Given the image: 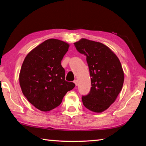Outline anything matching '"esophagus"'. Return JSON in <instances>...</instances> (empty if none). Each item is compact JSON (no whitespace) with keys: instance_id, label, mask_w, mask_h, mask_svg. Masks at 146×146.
<instances>
[{"instance_id":"obj_1","label":"esophagus","mask_w":146,"mask_h":146,"mask_svg":"<svg viewBox=\"0 0 146 146\" xmlns=\"http://www.w3.org/2000/svg\"><path fill=\"white\" fill-rule=\"evenodd\" d=\"M73 82L75 83V84L76 86H78V80H75L73 81Z\"/></svg>"}]
</instances>
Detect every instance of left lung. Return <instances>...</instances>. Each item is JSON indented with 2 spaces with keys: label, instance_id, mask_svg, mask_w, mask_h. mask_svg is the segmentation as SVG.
<instances>
[{
  "label": "left lung",
  "instance_id": "left-lung-1",
  "mask_svg": "<svg viewBox=\"0 0 146 146\" xmlns=\"http://www.w3.org/2000/svg\"><path fill=\"white\" fill-rule=\"evenodd\" d=\"M74 44L79 53L86 56L91 76V90L82 96L83 104L91 111L102 112L122 90L124 74L120 62L111 49L100 42L82 38Z\"/></svg>",
  "mask_w": 146,
  "mask_h": 146
}]
</instances>
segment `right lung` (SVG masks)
Listing matches in <instances>:
<instances>
[{
  "mask_svg": "<svg viewBox=\"0 0 146 146\" xmlns=\"http://www.w3.org/2000/svg\"><path fill=\"white\" fill-rule=\"evenodd\" d=\"M70 45L50 38L31 50L22 65L19 82L25 97L36 109L49 111L60 104L68 91L75 88L65 80L61 60Z\"/></svg>",
  "mask_w": 146,
  "mask_h": 146,
  "instance_id": "obj_1",
  "label": "right lung"
}]
</instances>
